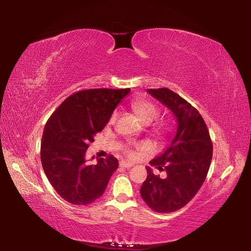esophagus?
<instances>
[{
  "label": "esophagus",
  "mask_w": 251,
  "mask_h": 251,
  "mask_svg": "<svg viewBox=\"0 0 251 251\" xmlns=\"http://www.w3.org/2000/svg\"><path fill=\"white\" fill-rule=\"evenodd\" d=\"M119 166H120V168H123V169H131L133 166V163L126 162V161H120Z\"/></svg>",
  "instance_id": "esophagus-1"
}]
</instances>
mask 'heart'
<instances>
[{
	"label": "heart",
	"mask_w": 251,
	"mask_h": 251,
	"mask_svg": "<svg viewBox=\"0 0 251 251\" xmlns=\"http://www.w3.org/2000/svg\"><path fill=\"white\" fill-rule=\"evenodd\" d=\"M131 108L140 117V119L142 121H144L146 124L153 123L154 120H156L159 116H160V110L158 109L157 105L149 100H136L132 101ZM117 117H118V112L114 111L111 114L108 124L109 125L115 124L117 120ZM164 130H165L164 127L159 128V131L160 132H164ZM149 150H151V146L148 142L126 144V146H125L123 148V151L128 158L137 157L138 151H147Z\"/></svg>",
	"instance_id": "obj_1"
}]
</instances>
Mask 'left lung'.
Wrapping results in <instances>:
<instances>
[{
    "label": "left lung",
    "instance_id": "1",
    "mask_svg": "<svg viewBox=\"0 0 251 251\" xmlns=\"http://www.w3.org/2000/svg\"><path fill=\"white\" fill-rule=\"evenodd\" d=\"M148 92L168 107L178 123L177 133L161 155L150 163L165 171L156 176L147 168L148 177L140 188L143 201L157 212L176 211L191 201L206 179L212 158V142L201 114L168 88Z\"/></svg>",
    "mask_w": 251,
    "mask_h": 251
}]
</instances>
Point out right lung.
Instances as JSON below:
<instances>
[{
	"mask_svg": "<svg viewBox=\"0 0 251 251\" xmlns=\"http://www.w3.org/2000/svg\"><path fill=\"white\" fill-rule=\"evenodd\" d=\"M130 89H88L75 92L58 105L45 126L41 161L45 174L63 199L89 205L103 195L118 160L110 155L97 164L86 163V151L108 124Z\"/></svg>",
	"mask_w": 251,
	"mask_h": 251,
	"instance_id": "right-lung-1",
	"label": "right lung"
}]
</instances>
